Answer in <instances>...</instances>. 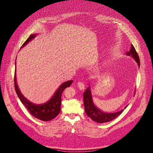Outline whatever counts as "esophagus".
<instances>
[{
    "mask_svg": "<svg viewBox=\"0 0 153 153\" xmlns=\"http://www.w3.org/2000/svg\"><path fill=\"white\" fill-rule=\"evenodd\" d=\"M77 86L80 89V90H84L85 88V85L82 82H79L77 83Z\"/></svg>",
    "mask_w": 153,
    "mask_h": 153,
    "instance_id": "34e87169",
    "label": "esophagus"
}]
</instances>
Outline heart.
Wrapping results in <instances>:
<instances>
[{
  "label": "heart",
  "instance_id": "b5f03b06",
  "mask_svg": "<svg viewBox=\"0 0 153 153\" xmlns=\"http://www.w3.org/2000/svg\"><path fill=\"white\" fill-rule=\"evenodd\" d=\"M99 68H100V67H99Z\"/></svg>",
  "mask_w": 153,
  "mask_h": 153
}]
</instances>
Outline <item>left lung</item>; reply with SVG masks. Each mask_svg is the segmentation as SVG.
Wrapping results in <instances>:
<instances>
[{"label":"left lung","instance_id":"8db88e82","mask_svg":"<svg viewBox=\"0 0 153 153\" xmlns=\"http://www.w3.org/2000/svg\"><path fill=\"white\" fill-rule=\"evenodd\" d=\"M127 56H131V57L134 59V61L138 64V66L140 67V61L139 56L136 53L134 46L133 45H131V49L129 51L126 53ZM84 110L87 115L94 122L97 123H103L108 122L113 120L118 116L121 114L123 110H121L117 112H114V113H105L104 111H101L96 107L93 102L91 90V84H89V86L87 87V89L84 92ZM128 105H126L124 109L126 108Z\"/></svg>","mask_w":153,"mask_h":153}]
</instances>
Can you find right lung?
I'll return each instance as SVG.
<instances>
[{
    "label": "right lung",
    "mask_w": 153,
    "mask_h": 153,
    "mask_svg": "<svg viewBox=\"0 0 153 153\" xmlns=\"http://www.w3.org/2000/svg\"><path fill=\"white\" fill-rule=\"evenodd\" d=\"M38 34L31 35L29 38L26 40V42L23 43L22 46L23 48L25 46L27 43L31 42L32 39L35 38ZM15 67H16V61H15ZM73 81H68L62 83L58 89L54 92V95L51 98L47 101L46 102L42 104H35L29 101L27 98H25L22 95L21 92L19 90V86L17 82V78H16V69L15 71V76H14V84L15 89L17 93L19 98L20 99L22 103L23 104L25 107L28 109L30 113L34 117L43 120L45 122L50 121L51 120L57 116L61 111V95L63 91L66 88L69 87Z\"/></svg>",
    "instance_id": "right-lung-1"
}]
</instances>
